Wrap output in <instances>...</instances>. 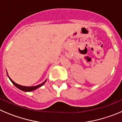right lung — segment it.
<instances>
[{"instance_id":"right-lung-1","label":"right lung","mask_w":122,"mask_h":122,"mask_svg":"<svg viewBox=\"0 0 122 122\" xmlns=\"http://www.w3.org/2000/svg\"><path fill=\"white\" fill-rule=\"evenodd\" d=\"M7 75H8V76L9 79H10V81H11V82H12V84H13L15 86L17 87V88H18L19 89L23 91V92H32V91H34V90H35L37 89V88H38L39 87H41L42 85H44V83H45L46 82V81H47V79H46V80L44 82H43L42 84H39V85H36V86H30V87H26V86H23V85H19V84L15 83L14 81H12V79H11V78H10V76H8V73H7Z\"/></svg>"}]
</instances>
